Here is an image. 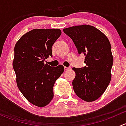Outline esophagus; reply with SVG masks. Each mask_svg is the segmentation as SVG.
<instances>
[{
    "instance_id": "1",
    "label": "esophagus",
    "mask_w": 126,
    "mask_h": 126,
    "mask_svg": "<svg viewBox=\"0 0 126 126\" xmlns=\"http://www.w3.org/2000/svg\"><path fill=\"white\" fill-rule=\"evenodd\" d=\"M70 69V68L69 67H64V70L65 71H68Z\"/></svg>"
}]
</instances>
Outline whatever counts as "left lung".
<instances>
[{"mask_svg": "<svg viewBox=\"0 0 126 126\" xmlns=\"http://www.w3.org/2000/svg\"><path fill=\"white\" fill-rule=\"evenodd\" d=\"M73 41L79 54L85 57L84 68L72 69L76 77L72 87L78 97L86 102L99 98L110 83L113 57L110 41L92 25H82L63 29Z\"/></svg>", "mask_w": 126, "mask_h": 126, "instance_id": "1", "label": "left lung"}]
</instances>
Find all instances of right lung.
Instances as JSON below:
<instances>
[{
    "mask_svg": "<svg viewBox=\"0 0 126 126\" xmlns=\"http://www.w3.org/2000/svg\"><path fill=\"white\" fill-rule=\"evenodd\" d=\"M61 34L58 29H35L15 44L13 67L17 86L29 102L39 107L52 101L54 83L64 72L63 66L52 67L44 62L52 57V46Z\"/></svg>",
    "mask_w": 126,
    "mask_h": 126,
    "instance_id": "add662e5",
    "label": "right lung"
}]
</instances>
